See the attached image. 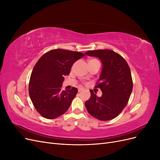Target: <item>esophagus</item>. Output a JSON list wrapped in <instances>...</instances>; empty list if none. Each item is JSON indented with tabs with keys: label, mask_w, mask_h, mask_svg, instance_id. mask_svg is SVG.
<instances>
[{
	"label": "esophagus",
	"mask_w": 160,
	"mask_h": 160,
	"mask_svg": "<svg viewBox=\"0 0 160 160\" xmlns=\"http://www.w3.org/2000/svg\"><path fill=\"white\" fill-rule=\"evenodd\" d=\"M83 91V89H82V88H79V89H78V91L79 92H81V91Z\"/></svg>",
	"instance_id": "34e87169"
}]
</instances>
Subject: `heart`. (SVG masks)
<instances>
[{
	"mask_svg": "<svg viewBox=\"0 0 160 160\" xmlns=\"http://www.w3.org/2000/svg\"><path fill=\"white\" fill-rule=\"evenodd\" d=\"M98 61V60H96V59H91L89 61Z\"/></svg>",
	"mask_w": 160,
	"mask_h": 160,
	"instance_id": "obj_1",
	"label": "heart"
}]
</instances>
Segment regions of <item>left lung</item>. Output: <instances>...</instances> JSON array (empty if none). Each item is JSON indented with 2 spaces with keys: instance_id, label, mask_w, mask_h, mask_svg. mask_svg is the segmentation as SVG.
<instances>
[{
  "instance_id": "8db88e82",
  "label": "left lung",
  "mask_w": 160,
  "mask_h": 160,
  "mask_svg": "<svg viewBox=\"0 0 160 160\" xmlns=\"http://www.w3.org/2000/svg\"><path fill=\"white\" fill-rule=\"evenodd\" d=\"M85 55L98 57L102 62L96 88L102 95L97 96L90 90L91 97L85 101L88 113L96 119L108 121L117 117L127 105L133 89L130 68L123 58L109 49L88 51Z\"/></svg>"
}]
</instances>
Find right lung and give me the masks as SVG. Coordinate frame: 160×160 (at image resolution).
<instances>
[{
	"label": "right lung",
	"mask_w": 160,
	"mask_h": 160,
	"mask_svg": "<svg viewBox=\"0 0 160 160\" xmlns=\"http://www.w3.org/2000/svg\"><path fill=\"white\" fill-rule=\"evenodd\" d=\"M84 56L80 52L52 49L37 62L31 72L28 92L34 107L43 118L55 119L70 107L78 90L72 88L62 91V83L74 62Z\"/></svg>",
	"instance_id": "add662e5"
}]
</instances>
